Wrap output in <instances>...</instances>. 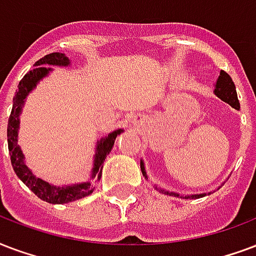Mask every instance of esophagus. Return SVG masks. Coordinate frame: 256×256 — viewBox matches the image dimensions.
I'll use <instances>...</instances> for the list:
<instances>
[{
    "label": "esophagus",
    "mask_w": 256,
    "mask_h": 256,
    "mask_svg": "<svg viewBox=\"0 0 256 256\" xmlns=\"http://www.w3.org/2000/svg\"><path fill=\"white\" fill-rule=\"evenodd\" d=\"M130 122L134 124V126H139L140 124V116H138V114H135V116L130 117Z\"/></svg>",
    "instance_id": "obj_1"
}]
</instances>
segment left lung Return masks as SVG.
<instances>
[{"label": "left lung", "mask_w": 256, "mask_h": 256, "mask_svg": "<svg viewBox=\"0 0 256 256\" xmlns=\"http://www.w3.org/2000/svg\"><path fill=\"white\" fill-rule=\"evenodd\" d=\"M213 93H214V96H217L218 98L222 100V101L226 102L232 108H235L236 110H239L240 109V104H239V100H238V94H236L235 84H234L232 78L226 74V71H222V70L220 71V76H218V78H217ZM140 170H142V172H143L144 178H146V180H148V174H147V172H146V164H144L143 159H140ZM222 185H224V184H222ZM154 186H155V189L160 190L162 193L168 194V196H174V197H180V198H201V197H205V196L213 193V192H209V193L182 196V194L176 193V192H168V190L162 189V188H158L156 185H154ZM220 188H222V186H218L217 190L220 189Z\"/></svg>", "instance_id": "1"}]
</instances>
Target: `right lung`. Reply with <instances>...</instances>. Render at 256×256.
Returning a JSON list of instances; mask_svg holds the SVG:
<instances>
[{"mask_svg":"<svg viewBox=\"0 0 256 256\" xmlns=\"http://www.w3.org/2000/svg\"><path fill=\"white\" fill-rule=\"evenodd\" d=\"M70 59L62 52L48 54L44 58L39 59L34 63V68L26 72L24 78L18 84V89L13 97V106L12 113L8 121V148L10 154V160L13 170L16 176L20 178L32 192H34L40 200L50 204H67L84 198L86 196L93 193L96 186L93 185L92 180H100L101 172H102V164L105 162V158L109 155L114 146V140L124 130H116L110 132L105 138L97 140L96 144V154L93 156V168L90 172V180L80 184H71V185L56 186L50 184L47 180H42L32 172L30 167L26 163V155L21 151L18 146V130H20V114L22 112V108L26 105V98L30 96L32 90L38 86L40 80H43L46 76L52 72V66L67 67L70 66Z\"/></svg>","mask_w":256,"mask_h":256,"instance_id":"right-lung-1","label":"right lung"}]
</instances>
